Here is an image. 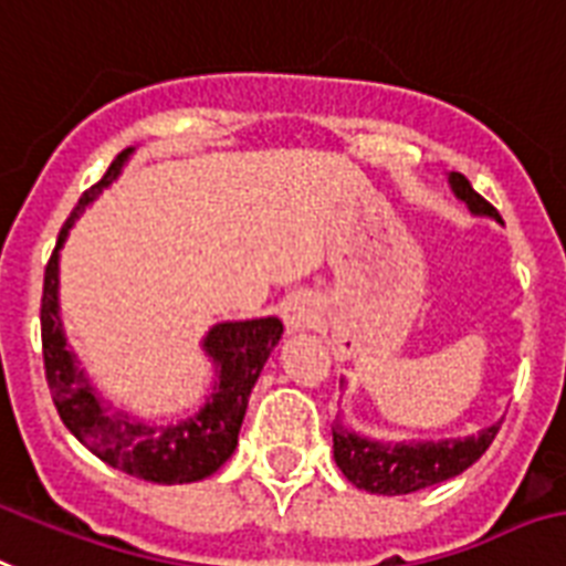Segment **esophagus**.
<instances>
[{"label":"esophagus","mask_w":566,"mask_h":566,"mask_svg":"<svg viewBox=\"0 0 566 566\" xmlns=\"http://www.w3.org/2000/svg\"><path fill=\"white\" fill-rule=\"evenodd\" d=\"M319 302L311 293H293L284 298L282 305V319L287 334H302V331H314L319 325Z\"/></svg>","instance_id":"1"}]
</instances>
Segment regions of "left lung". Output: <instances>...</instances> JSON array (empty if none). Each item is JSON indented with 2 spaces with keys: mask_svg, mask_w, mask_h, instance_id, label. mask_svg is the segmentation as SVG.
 Here are the masks:
<instances>
[{
  "mask_svg": "<svg viewBox=\"0 0 566 566\" xmlns=\"http://www.w3.org/2000/svg\"><path fill=\"white\" fill-rule=\"evenodd\" d=\"M448 182L457 200H462L471 214L491 218L500 223L497 209L489 200H482L462 174L450 171ZM497 430L500 421H494V424L482 427L480 433L465 436V439L384 442V439L355 433L343 421H334V427H331V433H334V462L343 471V476L357 489L369 491V494H387V497L412 494V491L430 489L436 482L459 476L489 450Z\"/></svg>",
  "mask_w": 566,
  "mask_h": 566,
  "instance_id": "1",
  "label": "left lung"
}]
</instances>
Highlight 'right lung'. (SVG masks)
I'll use <instances>...</instances> for the list:
<instances>
[{
	"label": "right lung",
	"instance_id": "right-lung-1",
	"mask_svg": "<svg viewBox=\"0 0 566 566\" xmlns=\"http://www.w3.org/2000/svg\"><path fill=\"white\" fill-rule=\"evenodd\" d=\"M133 150L136 148L122 150L113 159L107 174L90 191H84L75 211L69 214L66 227L60 229L57 247L45 268L43 307H40L45 380L69 433L101 462L145 482L182 485L211 476L235 453L250 392L268 357L279 346L284 325L275 316L211 325L200 346L214 369V384L206 395L203 407L179 421L154 424L136 418L127 410H116L95 389L77 355L69 348L60 319V250L66 243L69 229L75 227L86 206L95 203L104 195V188L122 177Z\"/></svg>",
	"mask_w": 566,
	"mask_h": 566
}]
</instances>
